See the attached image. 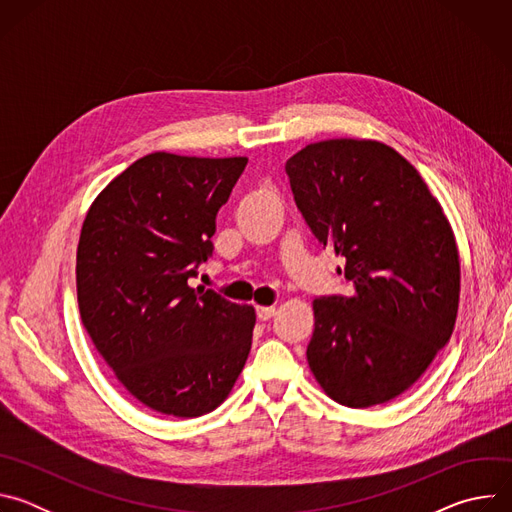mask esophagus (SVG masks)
Here are the masks:
<instances>
[{
    "mask_svg": "<svg viewBox=\"0 0 512 512\" xmlns=\"http://www.w3.org/2000/svg\"><path fill=\"white\" fill-rule=\"evenodd\" d=\"M275 316V306H259L257 308V318L261 320V322H267V320H271Z\"/></svg>",
    "mask_w": 512,
    "mask_h": 512,
    "instance_id": "1",
    "label": "esophagus"
}]
</instances>
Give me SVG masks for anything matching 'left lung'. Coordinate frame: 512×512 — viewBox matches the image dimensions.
<instances>
[{"instance_id":"8db88e82","label":"left lung","mask_w":512,"mask_h":512,"mask_svg":"<svg viewBox=\"0 0 512 512\" xmlns=\"http://www.w3.org/2000/svg\"><path fill=\"white\" fill-rule=\"evenodd\" d=\"M291 192L354 291L314 300L308 364L324 393L364 409L405 393L456 324L460 255L419 172L373 139H326L285 164Z\"/></svg>"}]
</instances>
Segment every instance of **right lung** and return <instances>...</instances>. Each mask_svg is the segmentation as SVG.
Returning <instances> with one entry per match:
<instances>
[{"label":"right lung","instance_id":"right-lung-1","mask_svg":"<svg viewBox=\"0 0 512 512\" xmlns=\"http://www.w3.org/2000/svg\"><path fill=\"white\" fill-rule=\"evenodd\" d=\"M247 158H139L91 204L77 249L83 326L145 407L198 417L221 405L251 350L255 310L190 287L216 212Z\"/></svg>","mask_w":512,"mask_h":512}]
</instances>
